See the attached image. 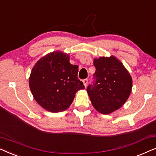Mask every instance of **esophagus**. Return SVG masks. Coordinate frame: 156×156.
Listing matches in <instances>:
<instances>
[{"instance_id":"34e87169","label":"esophagus","mask_w":156,"mask_h":156,"mask_svg":"<svg viewBox=\"0 0 156 156\" xmlns=\"http://www.w3.org/2000/svg\"><path fill=\"white\" fill-rule=\"evenodd\" d=\"M83 83H84V87H87V84H88V80H87V79H85V80H83Z\"/></svg>"}]
</instances>
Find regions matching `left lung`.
<instances>
[{"label": "left lung", "instance_id": "left-lung-1", "mask_svg": "<svg viewBox=\"0 0 156 156\" xmlns=\"http://www.w3.org/2000/svg\"><path fill=\"white\" fill-rule=\"evenodd\" d=\"M96 68L94 85L87 87L91 104L102 114L120 108L131 94L133 81L131 74L116 57H100L93 62Z\"/></svg>", "mask_w": 156, "mask_h": 156}]
</instances>
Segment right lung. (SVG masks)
I'll use <instances>...</instances> for the list:
<instances>
[{"instance_id":"obj_1","label":"right lung","mask_w":156,"mask_h":156,"mask_svg":"<svg viewBox=\"0 0 156 156\" xmlns=\"http://www.w3.org/2000/svg\"><path fill=\"white\" fill-rule=\"evenodd\" d=\"M78 66L69 62V55L54 51L42 57L32 69L29 86L34 99L48 112L67 110L75 94L85 87L77 77Z\"/></svg>"}]
</instances>
